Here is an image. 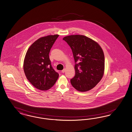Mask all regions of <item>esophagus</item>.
Masks as SVG:
<instances>
[{
    "label": "esophagus",
    "mask_w": 132,
    "mask_h": 132,
    "mask_svg": "<svg viewBox=\"0 0 132 132\" xmlns=\"http://www.w3.org/2000/svg\"><path fill=\"white\" fill-rule=\"evenodd\" d=\"M65 71H66V69H63V70H62V72H63V73H64V72H65Z\"/></svg>",
    "instance_id": "esophagus-1"
}]
</instances>
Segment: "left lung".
I'll return each instance as SVG.
<instances>
[{"label":"left lung","mask_w":132,"mask_h":132,"mask_svg":"<svg viewBox=\"0 0 132 132\" xmlns=\"http://www.w3.org/2000/svg\"><path fill=\"white\" fill-rule=\"evenodd\" d=\"M72 49L75 62L76 75L71 79L72 87L81 92L94 88L102 79L104 72V56L100 45L82 35H71L63 38ZM81 67L78 69L77 66Z\"/></svg>","instance_id":"obj_1"}]
</instances>
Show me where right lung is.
I'll return each mask as SVG.
<instances>
[{
	"instance_id": "obj_1",
	"label": "right lung",
	"mask_w": 132,
	"mask_h": 132,
	"mask_svg": "<svg viewBox=\"0 0 132 132\" xmlns=\"http://www.w3.org/2000/svg\"><path fill=\"white\" fill-rule=\"evenodd\" d=\"M59 35H50L36 40L28 48L23 68L29 82L36 88L46 90L52 88L59 75L52 68L49 54Z\"/></svg>"
}]
</instances>
